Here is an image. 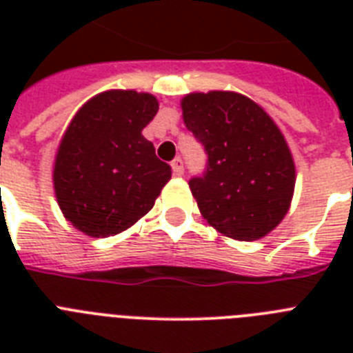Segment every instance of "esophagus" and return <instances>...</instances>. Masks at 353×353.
<instances>
[{
	"label": "esophagus",
	"mask_w": 353,
	"mask_h": 353,
	"mask_svg": "<svg viewBox=\"0 0 353 353\" xmlns=\"http://www.w3.org/2000/svg\"><path fill=\"white\" fill-rule=\"evenodd\" d=\"M172 174L176 177H181L183 176V161L177 157V159L172 161Z\"/></svg>",
	"instance_id": "obj_1"
}]
</instances>
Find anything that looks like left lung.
Wrapping results in <instances>:
<instances>
[{"mask_svg": "<svg viewBox=\"0 0 353 353\" xmlns=\"http://www.w3.org/2000/svg\"><path fill=\"white\" fill-rule=\"evenodd\" d=\"M185 126L203 143L209 166L190 192L220 234L260 240L284 220L295 192V161L284 133L249 97L214 90L181 99Z\"/></svg>", "mask_w": 353, "mask_h": 353, "instance_id": "1", "label": "left lung"}]
</instances>
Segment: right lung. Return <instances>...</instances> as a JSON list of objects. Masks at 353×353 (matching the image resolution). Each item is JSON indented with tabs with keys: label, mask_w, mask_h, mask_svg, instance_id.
Listing matches in <instances>:
<instances>
[{
	"label": "right lung",
	"mask_w": 353,
	"mask_h": 353,
	"mask_svg": "<svg viewBox=\"0 0 353 353\" xmlns=\"http://www.w3.org/2000/svg\"><path fill=\"white\" fill-rule=\"evenodd\" d=\"M159 101L152 93L108 90L69 121L52 165V188L63 218L91 238L135 225L170 181L143 130Z\"/></svg>",
	"instance_id": "add662e5"
}]
</instances>
